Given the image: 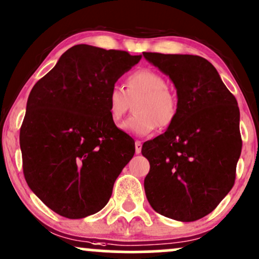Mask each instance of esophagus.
Listing matches in <instances>:
<instances>
[{
	"mask_svg": "<svg viewBox=\"0 0 259 259\" xmlns=\"http://www.w3.org/2000/svg\"><path fill=\"white\" fill-rule=\"evenodd\" d=\"M141 148H142L141 141H139V140H136V142H135V152L139 154L140 152H141Z\"/></svg>",
	"mask_w": 259,
	"mask_h": 259,
	"instance_id": "34e87169",
	"label": "esophagus"
}]
</instances>
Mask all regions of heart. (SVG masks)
Returning a JSON list of instances; mask_svg holds the SVG:
<instances>
[{
  "instance_id": "1",
  "label": "heart",
  "mask_w": 259,
  "mask_h": 259,
  "mask_svg": "<svg viewBox=\"0 0 259 259\" xmlns=\"http://www.w3.org/2000/svg\"><path fill=\"white\" fill-rule=\"evenodd\" d=\"M168 86L164 76L152 69L130 73L124 89L117 85L109 89L107 105L112 121L118 123L135 102V114L121 124V129L136 135H148L157 125L160 129L171 125L178 113V100Z\"/></svg>"
}]
</instances>
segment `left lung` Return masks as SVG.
Returning <instances> with one entry per match:
<instances>
[{
  "instance_id": "left-lung-1",
  "label": "left lung",
  "mask_w": 259,
  "mask_h": 259,
  "mask_svg": "<svg viewBox=\"0 0 259 259\" xmlns=\"http://www.w3.org/2000/svg\"><path fill=\"white\" fill-rule=\"evenodd\" d=\"M177 88L178 113L167 132L142 145L150 162L145 192L159 214L195 222L233 189L242 148L240 111L212 63L200 56L144 52Z\"/></svg>"
}]
</instances>
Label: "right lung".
<instances>
[{"instance_id":"add662e5","label":"right lung","mask_w":259,"mask_h":259,"mask_svg":"<svg viewBox=\"0 0 259 259\" xmlns=\"http://www.w3.org/2000/svg\"><path fill=\"white\" fill-rule=\"evenodd\" d=\"M140 59L75 45L31 89L19 135L23 173L57 214L80 219L102 209L133 158L134 140L112 121L107 96Z\"/></svg>"}]
</instances>
